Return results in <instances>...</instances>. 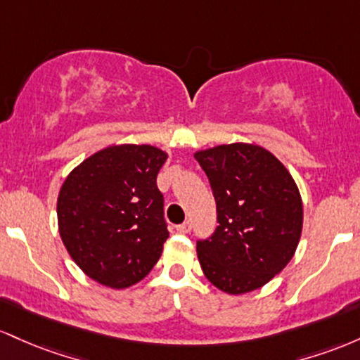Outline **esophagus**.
Listing matches in <instances>:
<instances>
[{"label": "esophagus", "instance_id": "obj_1", "mask_svg": "<svg viewBox=\"0 0 360 360\" xmlns=\"http://www.w3.org/2000/svg\"><path fill=\"white\" fill-rule=\"evenodd\" d=\"M191 229H192V224H191V221H187V223H184V224H179L176 226V231L179 233H191Z\"/></svg>", "mask_w": 360, "mask_h": 360}]
</instances>
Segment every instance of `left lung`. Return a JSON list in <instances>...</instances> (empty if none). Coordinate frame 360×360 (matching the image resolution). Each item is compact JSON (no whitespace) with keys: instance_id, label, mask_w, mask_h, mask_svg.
<instances>
[{"instance_id":"1","label":"left lung","mask_w":360,"mask_h":360,"mask_svg":"<svg viewBox=\"0 0 360 360\" xmlns=\"http://www.w3.org/2000/svg\"><path fill=\"white\" fill-rule=\"evenodd\" d=\"M211 184L219 226L197 241L202 272L214 288L238 296L264 288L296 253L302 200L289 169L250 143L193 153Z\"/></svg>"}]
</instances>
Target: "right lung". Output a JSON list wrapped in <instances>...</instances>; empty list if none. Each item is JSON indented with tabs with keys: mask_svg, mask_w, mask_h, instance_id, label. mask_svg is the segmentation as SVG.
I'll return each mask as SVG.
<instances>
[{
	"mask_svg": "<svg viewBox=\"0 0 360 360\" xmlns=\"http://www.w3.org/2000/svg\"><path fill=\"white\" fill-rule=\"evenodd\" d=\"M167 158L151 144H114L72 168L60 187V240L105 288H131L160 260L168 229L156 176Z\"/></svg>",
	"mask_w": 360,
	"mask_h": 360,
	"instance_id": "1",
	"label": "right lung"
}]
</instances>
